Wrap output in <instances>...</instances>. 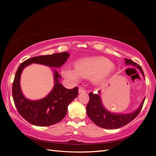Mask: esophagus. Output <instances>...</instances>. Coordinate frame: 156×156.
I'll list each match as a JSON object with an SVG mask.
<instances>
[{
  "label": "esophagus",
  "instance_id": "obj_1",
  "mask_svg": "<svg viewBox=\"0 0 156 156\" xmlns=\"http://www.w3.org/2000/svg\"><path fill=\"white\" fill-rule=\"evenodd\" d=\"M86 90L83 87H79L78 88V92L79 93H82V92H85Z\"/></svg>",
  "mask_w": 156,
  "mask_h": 156
}]
</instances>
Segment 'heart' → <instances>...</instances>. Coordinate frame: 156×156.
Segmentation results:
<instances>
[{
    "mask_svg": "<svg viewBox=\"0 0 156 156\" xmlns=\"http://www.w3.org/2000/svg\"><path fill=\"white\" fill-rule=\"evenodd\" d=\"M74 69L66 68L64 75L72 81H78L80 76L91 78L95 84H102L107 80L115 70L113 63L104 57H92L76 62Z\"/></svg>",
    "mask_w": 156,
    "mask_h": 156,
    "instance_id": "heart-1",
    "label": "heart"
}]
</instances>
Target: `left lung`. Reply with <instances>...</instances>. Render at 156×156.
I'll return each mask as SVG.
<instances>
[{
	"mask_svg": "<svg viewBox=\"0 0 156 156\" xmlns=\"http://www.w3.org/2000/svg\"><path fill=\"white\" fill-rule=\"evenodd\" d=\"M125 61L126 65H131L133 67H136L145 78L143 69L140 65L129 59H125ZM89 97L90 100L87 106V113L88 116L94 123L99 127L107 129L120 128L133 121L140 112L145 98H144L140 107L135 111L128 114H118L110 112L104 107L101 101L100 90L97 94L90 92Z\"/></svg>",
	"mask_w": 156,
	"mask_h": 156,
	"instance_id": "obj_1",
	"label": "left lung"
}]
</instances>
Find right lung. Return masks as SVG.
<instances>
[{
	"label": "right lung",
	"instance_id": "add662e5",
	"mask_svg": "<svg viewBox=\"0 0 156 156\" xmlns=\"http://www.w3.org/2000/svg\"><path fill=\"white\" fill-rule=\"evenodd\" d=\"M69 56L68 52L36 56L27 59L19 66L12 83V98L19 113L31 124L49 126L61 121L67 113L69 103L77 97L78 88H66L59 82L61 76L54 69V87L52 90L40 100H29L23 95L20 87V78L23 69L34 63L51 68H60Z\"/></svg>",
	"mask_w": 156,
	"mask_h": 156
}]
</instances>
